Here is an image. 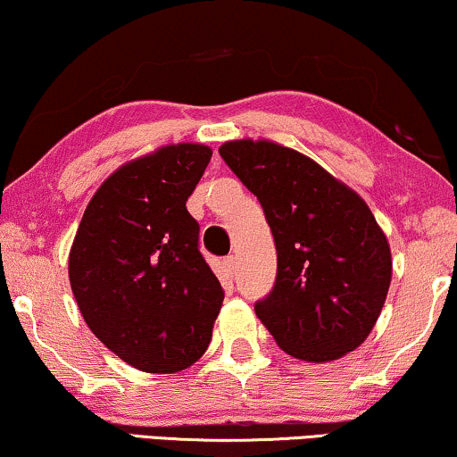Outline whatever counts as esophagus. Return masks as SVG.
<instances>
[{
  "label": "esophagus",
  "instance_id": "34e87169",
  "mask_svg": "<svg viewBox=\"0 0 457 457\" xmlns=\"http://www.w3.org/2000/svg\"><path fill=\"white\" fill-rule=\"evenodd\" d=\"M234 271H236V257H234V255L225 257V259H223V263H221V274H223V280L232 282V278H234Z\"/></svg>",
  "mask_w": 457,
  "mask_h": 457
}]
</instances>
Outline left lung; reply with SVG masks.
I'll use <instances>...</instances> for the list:
<instances>
[{
  "label": "left lung",
  "mask_w": 457,
  "mask_h": 457,
  "mask_svg": "<svg viewBox=\"0 0 457 457\" xmlns=\"http://www.w3.org/2000/svg\"><path fill=\"white\" fill-rule=\"evenodd\" d=\"M219 154L262 202L278 253L274 291L255 305L257 319L299 361L356 350L392 280L388 238L367 202L319 162L270 138H236Z\"/></svg>",
  "instance_id": "obj_1"
}]
</instances>
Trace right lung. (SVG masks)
I'll list each match as a JSON object with an SVG mask.
<instances>
[{"label":"right lung","instance_id":"1","mask_svg":"<svg viewBox=\"0 0 457 457\" xmlns=\"http://www.w3.org/2000/svg\"><path fill=\"white\" fill-rule=\"evenodd\" d=\"M212 149L170 143L113 170L86 206L69 282L103 345L145 373H177L209 348L223 288L186 202Z\"/></svg>","mask_w":457,"mask_h":457}]
</instances>
